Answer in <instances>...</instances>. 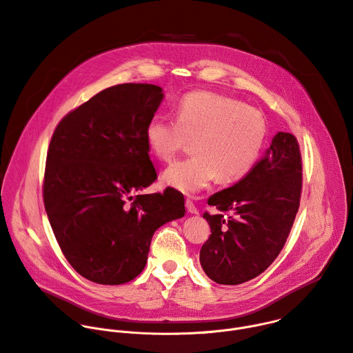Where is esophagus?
I'll return each instance as SVG.
<instances>
[{
    "instance_id": "1",
    "label": "esophagus",
    "mask_w": 353,
    "mask_h": 353,
    "mask_svg": "<svg viewBox=\"0 0 353 353\" xmlns=\"http://www.w3.org/2000/svg\"><path fill=\"white\" fill-rule=\"evenodd\" d=\"M185 208H187V211H188L190 214H198L196 207L194 205V203H192V201H191L190 198H187V199H185Z\"/></svg>"
}]
</instances>
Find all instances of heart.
Returning a JSON list of instances; mask_svg holds the SVG:
<instances>
[{
  "mask_svg": "<svg viewBox=\"0 0 353 353\" xmlns=\"http://www.w3.org/2000/svg\"><path fill=\"white\" fill-rule=\"evenodd\" d=\"M146 142L163 162H170L192 141L190 159L170 165L162 181L183 194H195L216 179L233 183L257 162L267 135L261 112L236 99L198 90L181 97L176 120L155 116L146 125Z\"/></svg>",
  "mask_w": 353,
  "mask_h": 353,
  "instance_id": "heart-1",
  "label": "heart"
}]
</instances>
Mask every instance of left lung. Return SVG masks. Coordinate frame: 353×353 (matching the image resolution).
<instances>
[{"label": "left lung", "instance_id": "8db88e82", "mask_svg": "<svg viewBox=\"0 0 353 353\" xmlns=\"http://www.w3.org/2000/svg\"><path fill=\"white\" fill-rule=\"evenodd\" d=\"M301 176L297 139L278 132L253 169L208 199V205L228 215L204 214L212 234L201 247L199 263L212 281L239 285L274 263L299 211Z\"/></svg>", "mask_w": 353, "mask_h": 353}]
</instances>
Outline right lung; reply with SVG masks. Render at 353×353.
I'll return each instance as SVG.
<instances>
[{"label":"right lung","instance_id":"1","mask_svg":"<svg viewBox=\"0 0 353 353\" xmlns=\"http://www.w3.org/2000/svg\"><path fill=\"white\" fill-rule=\"evenodd\" d=\"M162 99L150 83L108 88L70 112L50 141L44 208L67 261L92 282L132 281L155 230L184 216L177 190L134 196L158 179L145 132Z\"/></svg>","mask_w":353,"mask_h":353}]
</instances>
